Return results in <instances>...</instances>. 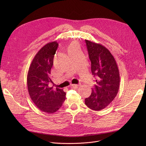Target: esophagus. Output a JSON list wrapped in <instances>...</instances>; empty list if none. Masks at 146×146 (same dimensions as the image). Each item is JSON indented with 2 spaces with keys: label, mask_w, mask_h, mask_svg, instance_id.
<instances>
[{
  "label": "esophagus",
  "mask_w": 146,
  "mask_h": 146,
  "mask_svg": "<svg viewBox=\"0 0 146 146\" xmlns=\"http://www.w3.org/2000/svg\"><path fill=\"white\" fill-rule=\"evenodd\" d=\"M80 86V84H72V87L73 88H78Z\"/></svg>",
  "instance_id": "obj_1"
}]
</instances>
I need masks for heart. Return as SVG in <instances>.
<instances>
[{
    "label": "heart",
    "mask_w": 146,
    "mask_h": 146,
    "mask_svg": "<svg viewBox=\"0 0 146 146\" xmlns=\"http://www.w3.org/2000/svg\"><path fill=\"white\" fill-rule=\"evenodd\" d=\"M77 48H78V46L77 44H71L68 47V52H70L74 50H77Z\"/></svg>",
    "instance_id": "b5f03b06"
}]
</instances>
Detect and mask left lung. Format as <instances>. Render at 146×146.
Wrapping results in <instances>:
<instances>
[{
    "instance_id": "left-lung-1",
    "label": "left lung",
    "mask_w": 146,
    "mask_h": 146,
    "mask_svg": "<svg viewBox=\"0 0 146 146\" xmlns=\"http://www.w3.org/2000/svg\"><path fill=\"white\" fill-rule=\"evenodd\" d=\"M91 62V72L96 84L91 95L86 98L87 106L99 111L108 106L115 98L119 87V73L110 51L100 44L85 40Z\"/></svg>"
}]
</instances>
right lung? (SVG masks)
I'll use <instances>...</instances> for the list:
<instances>
[{
  "mask_svg": "<svg viewBox=\"0 0 146 146\" xmlns=\"http://www.w3.org/2000/svg\"><path fill=\"white\" fill-rule=\"evenodd\" d=\"M58 47L52 41L41 48L35 56L29 68L27 86L29 96L37 108L48 114L54 113L62 106L66 93L62 89L50 87L51 69Z\"/></svg>",
  "mask_w": 146,
  "mask_h": 146,
  "instance_id": "1",
  "label": "right lung"
}]
</instances>
